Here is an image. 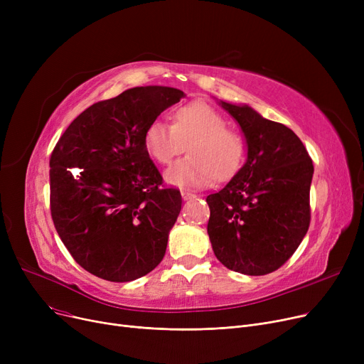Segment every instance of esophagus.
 <instances>
[{"mask_svg": "<svg viewBox=\"0 0 364 364\" xmlns=\"http://www.w3.org/2000/svg\"><path fill=\"white\" fill-rule=\"evenodd\" d=\"M181 196L184 200L187 199H192V198H196V195L192 192V190H181Z\"/></svg>", "mask_w": 364, "mask_h": 364, "instance_id": "34e87169", "label": "esophagus"}]
</instances>
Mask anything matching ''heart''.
<instances>
[{"instance_id":"b5f03b06","label":"heart","mask_w":364,"mask_h":364,"mask_svg":"<svg viewBox=\"0 0 364 364\" xmlns=\"http://www.w3.org/2000/svg\"><path fill=\"white\" fill-rule=\"evenodd\" d=\"M223 114L205 102L181 106L172 125L156 119L144 131V146L156 162L168 165L188 146L190 155L166 171V180L181 187H203L215 178L227 180L240 169L245 140L225 127Z\"/></svg>"}]
</instances>
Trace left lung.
<instances>
[{
    "label": "left lung",
    "mask_w": 364,
    "mask_h": 364,
    "mask_svg": "<svg viewBox=\"0 0 364 364\" xmlns=\"http://www.w3.org/2000/svg\"><path fill=\"white\" fill-rule=\"evenodd\" d=\"M221 106L245 134L247 159L224 188L206 198L209 240L227 269L269 274L307 235L313 161L291 128L262 118L250 106Z\"/></svg>",
    "instance_id": "left-lung-1"
}]
</instances>
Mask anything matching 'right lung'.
Wrapping results in <instances>:
<instances>
[{"mask_svg":"<svg viewBox=\"0 0 364 364\" xmlns=\"http://www.w3.org/2000/svg\"><path fill=\"white\" fill-rule=\"evenodd\" d=\"M184 92L136 87L85 109L50 158V211L57 233L84 270L131 282L162 261L181 209L180 190L164 187L144 131Z\"/></svg>","mask_w":364,"mask_h":364,"instance_id":"obj_1","label":"right lung"}]
</instances>
